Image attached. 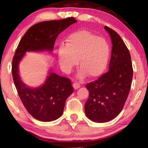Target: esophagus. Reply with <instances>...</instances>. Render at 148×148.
Instances as JSON below:
<instances>
[{
	"instance_id": "obj_1",
	"label": "esophagus",
	"mask_w": 148,
	"mask_h": 148,
	"mask_svg": "<svg viewBox=\"0 0 148 148\" xmlns=\"http://www.w3.org/2000/svg\"><path fill=\"white\" fill-rule=\"evenodd\" d=\"M72 86H73L74 89H77L80 87V84L79 83H77V82H74Z\"/></svg>"
}]
</instances>
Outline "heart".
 <instances>
[{"label":"heart","mask_w":148,"mask_h":148,"mask_svg":"<svg viewBox=\"0 0 148 148\" xmlns=\"http://www.w3.org/2000/svg\"><path fill=\"white\" fill-rule=\"evenodd\" d=\"M65 42L58 49L60 66L65 72L71 71L78 59L79 78L99 77L106 69L110 48L105 39L82 30L69 34Z\"/></svg>","instance_id":"b5f03b06"}]
</instances>
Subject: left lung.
Listing matches in <instances>:
<instances>
[{"label": "left lung", "mask_w": 148, "mask_h": 148, "mask_svg": "<svg viewBox=\"0 0 148 148\" xmlns=\"http://www.w3.org/2000/svg\"><path fill=\"white\" fill-rule=\"evenodd\" d=\"M112 42L109 71L94 82L87 84L89 97L85 112L91 121L105 123L118 116L131 89L133 69L131 57L121 36L105 26Z\"/></svg>", "instance_id": "left-lung-1"}]
</instances>
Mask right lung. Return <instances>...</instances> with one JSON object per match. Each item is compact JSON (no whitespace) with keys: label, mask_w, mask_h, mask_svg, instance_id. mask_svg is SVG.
I'll use <instances>...</instances> for the list:
<instances>
[{"label":"right lung","mask_w":148,"mask_h":148,"mask_svg":"<svg viewBox=\"0 0 148 148\" xmlns=\"http://www.w3.org/2000/svg\"><path fill=\"white\" fill-rule=\"evenodd\" d=\"M74 17L36 23L27 30L20 40L12 60V72L17 93L27 112L41 121H51L61 117L65 101L74 91L71 79L50 72L43 86L29 88L20 79L18 65L26 51H52L59 33L76 23Z\"/></svg>","instance_id":"obj_1"}]
</instances>
